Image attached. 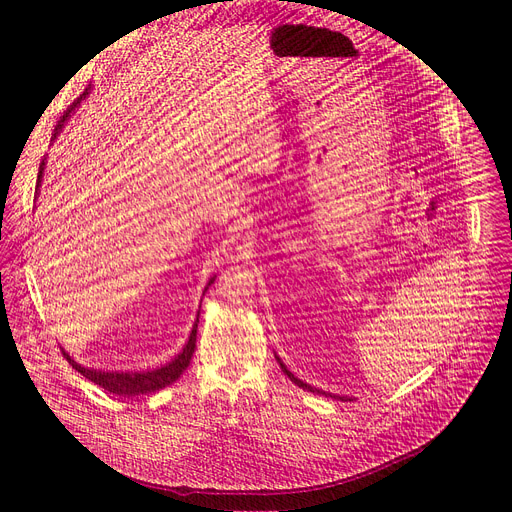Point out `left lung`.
Returning <instances> with one entry per match:
<instances>
[{"label":"left lung","mask_w":512,"mask_h":512,"mask_svg":"<svg viewBox=\"0 0 512 512\" xmlns=\"http://www.w3.org/2000/svg\"><path fill=\"white\" fill-rule=\"evenodd\" d=\"M277 358V362H279V367H281V371L289 377V381H294L298 387H302V389H306V391H312V393H318V395H326V397H332V399H340V401H346V397H340V395H332V393H324L322 389H314V387H310L308 383H304V381H300L298 377H294V375H291L289 371H287V367H285V364L281 362V358L279 356H275Z\"/></svg>","instance_id":"obj_1"}]
</instances>
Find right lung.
<instances>
[{"mask_svg": "<svg viewBox=\"0 0 512 512\" xmlns=\"http://www.w3.org/2000/svg\"><path fill=\"white\" fill-rule=\"evenodd\" d=\"M89 91H91V85L83 91L81 97L75 99V103L68 105V109L62 113V117L58 119L56 127H54V133H52V141L60 135L62 127L66 125V121L70 119V115H75V111L81 107V101H85L89 97ZM42 172H44V160L40 164V172H38V188H40V180H42ZM214 279L208 281V285L212 283ZM206 285V287H208ZM196 330H198V316H196V322L192 326V332H190V338L186 342V346L182 348V352L170 360L168 364H164V367L160 369H154V371H97V369H87V367H81V364L77 360H72L64 350L62 354L66 356V360L72 364V369H77L83 377H87L89 381H93L95 385L103 387L105 391L109 393H115V395H127V397H135V395H148V393H156L172 383H176L180 379V375L188 369V364L192 360V354H194V348H196Z\"/></svg>", "mask_w": 512, "mask_h": 512, "instance_id": "add662e5", "label": "right lung"}]
</instances>
